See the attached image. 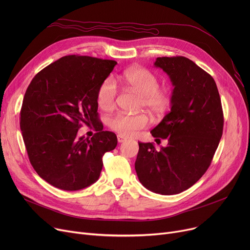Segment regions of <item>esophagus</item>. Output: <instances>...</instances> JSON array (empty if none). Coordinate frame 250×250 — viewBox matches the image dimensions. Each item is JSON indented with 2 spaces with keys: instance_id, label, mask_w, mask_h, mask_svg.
<instances>
[{
  "instance_id": "esophagus-1",
  "label": "esophagus",
  "mask_w": 250,
  "mask_h": 250,
  "mask_svg": "<svg viewBox=\"0 0 250 250\" xmlns=\"http://www.w3.org/2000/svg\"><path fill=\"white\" fill-rule=\"evenodd\" d=\"M117 141H118V143H124V142L126 141V138H125L124 136L118 135V136H117Z\"/></svg>"
}]
</instances>
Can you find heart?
<instances>
[{
	"label": "heart",
	"mask_w": 250,
	"mask_h": 250,
	"mask_svg": "<svg viewBox=\"0 0 250 250\" xmlns=\"http://www.w3.org/2000/svg\"><path fill=\"white\" fill-rule=\"evenodd\" d=\"M124 84L141 95V105L154 115L163 114L171 103V93L166 88L159 87V79L151 71L144 68H130L122 76ZM116 87L110 79L100 85L97 92L99 107L108 110L115 105ZM148 118L145 114H129L120 112L109 120L112 130L124 137H133L140 129L146 127Z\"/></svg>",
	"instance_id": "obj_1"
}]
</instances>
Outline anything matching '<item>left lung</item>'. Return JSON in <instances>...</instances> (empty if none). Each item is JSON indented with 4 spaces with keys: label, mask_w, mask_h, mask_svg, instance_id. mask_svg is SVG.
<instances>
[{
    "label": "left lung",
    "mask_w": 250,
    "mask_h": 250,
    "mask_svg": "<svg viewBox=\"0 0 250 250\" xmlns=\"http://www.w3.org/2000/svg\"><path fill=\"white\" fill-rule=\"evenodd\" d=\"M156 67L174 86L171 110L151 130L168 140L167 147L139 143L135 163L142 185L160 194L192 187L211 165L224 126L221 98L213 77L185 57L157 58ZM157 139V140H158Z\"/></svg>",
    "instance_id": "left-lung-1"
}]
</instances>
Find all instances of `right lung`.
Returning a JSON list of instances; mask_svg holds the SVG:
<instances>
[{
  "instance_id": "right-lung-1",
  "label": "right lung",
  "mask_w": 250,
  "mask_h": 250,
  "mask_svg": "<svg viewBox=\"0 0 250 250\" xmlns=\"http://www.w3.org/2000/svg\"><path fill=\"white\" fill-rule=\"evenodd\" d=\"M117 62L87 56H65L37 73L23 98L20 128L29 161L52 187L79 190L100 176L103 155L117 145L103 130L97 92ZM83 124L98 132L77 138Z\"/></svg>"
}]
</instances>
